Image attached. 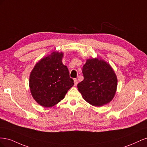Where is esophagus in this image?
Here are the masks:
<instances>
[{
	"instance_id": "1",
	"label": "esophagus",
	"mask_w": 147,
	"mask_h": 147,
	"mask_svg": "<svg viewBox=\"0 0 147 147\" xmlns=\"http://www.w3.org/2000/svg\"><path fill=\"white\" fill-rule=\"evenodd\" d=\"M74 84H75V86H76V85H77V84H78V80H77L76 79V78H75L74 80Z\"/></svg>"
}]
</instances>
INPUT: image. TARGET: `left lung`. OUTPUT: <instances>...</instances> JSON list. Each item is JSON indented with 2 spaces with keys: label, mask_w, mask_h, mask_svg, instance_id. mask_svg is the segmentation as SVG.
<instances>
[{
  "label": "left lung",
  "mask_w": 147,
  "mask_h": 147,
  "mask_svg": "<svg viewBox=\"0 0 147 147\" xmlns=\"http://www.w3.org/2000/svg\"><path fill=\"white\" fill-rule=\"evenodd\" d=\"M84 79L78 91L89 104L100 107L112 100L116 92L117 78L111 66L103 60L89 59L83 67Z\"/></svg>",
  "instance_id": "8db88e82"
}]
</instances>
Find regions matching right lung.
I'll return each instance as SVG.
<instances>
[{"label": "right lung", "mask_w": 147, "mask_h": 147, "mask_svg": "<svg viewBox=\"0 0 147 147\" xmlns=\"http://www.w3.org/2000/svg\"><path fill=\"white\" fill-rule=\"evenodd\" d=\"M63 53L53 52L35 65L29 78L31 94L38 104L51 107L64 99L74 84L67 67L62 63Z\"/></svg>", "instance_id": "obj_1"}]
</instances>
